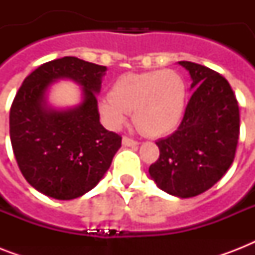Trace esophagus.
I'll return each instance as SVG.
<instances>
[{
    "label": "esophagus",
    "mask_w": 255,
    "mask_h": 255,
    "mask_svg": "<svg viewBox=\"0 0 255 255\" xmlns=\"http://www.w3.org/2000/svg\"><path fill=\"white\" fill-rule=\"evenodd\" d=\"M123 144L124 145H127V147H135V145H137V144H139V141H136V140L131 139V137H128V136H124Z\"/></svg>",
    "instance_id": "obj_1"
}]
</instances>
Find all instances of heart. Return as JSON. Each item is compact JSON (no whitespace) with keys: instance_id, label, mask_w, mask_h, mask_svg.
<instances>
[{"instance_id":"b5f03b06","label":"heart","mask_w":255,"mask_h":255,"mask_svg":"<svg viewBox=\"0 0 255 255\" xmlns=\"http://www.w3.org/2000/svg\"><path fill=\"white\" fill-rule=\"evenodd\" d=\"M186 106V83L173 70L122 75L111 94L99 100L100 115L112 128L126 123L133 112V123L149 136L165 135L181 122Z\"/></svg>"}]
</instances>
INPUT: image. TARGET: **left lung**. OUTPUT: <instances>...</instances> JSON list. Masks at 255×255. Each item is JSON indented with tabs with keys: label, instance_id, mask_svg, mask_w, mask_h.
Here are the masks:
<instances>
[{
	"label": "left lung",
	"instance_id": "obj_1",
	"mask_svg": "<svg viewBox=\"0 0 255 255\" xmlns=\"http://www.w3.org/2000/svg\"><path fill=\"white\" fill-rule=\"evenodd\" d=\"M194 91L178 128L156 141L160 156L149 174L160 189L181 198L204 193L233 163L240 136V108L229 82L214 70L178 62Z\"/></svg>",
	"mask_w": 255,
	"mask_h": 255
}]
</instances>
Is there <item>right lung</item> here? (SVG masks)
<instances>
[{
    "label": "right lung",
    "instance_id": "obj_1",
    "mask_svg": "<svg viewBox=\"0 0 255 255\" xmlns=\"http://www.w3.org/2000/svg\"><path fill=\"white\" fill-rule=\"evenodd\" d=\"M107 67L75 57L46 62L25 78L10 108V140L19 170L38 192L73 200L102 180L122 147V136L99 122L96 94ZM73 79L82 86L84 102L67 112L45 106L54 80Z\"/></svg>",
    "mask_w": 255,
    "mask_h": 255
}]
</instances>
